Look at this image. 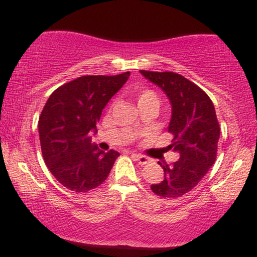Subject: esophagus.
I'll use <instances>...</instances> for the list:
<instances>
[{"mask_svg": "<svg viewBox=\"0 0 257 257\" xmlns=\"http://www.w3.org/2000/svg\"><path fill=\"white\" fill-rule=\"evenodd\" d=\"M133 158H134L137 162H139V164H141V166H144V164H147L150 161H151V159H150L149 157H146V156L137 155V153H134V155H133Z\"/></svg>", "mask_w": 257, "mask_h": 257, "instance_id": "esophagus-1", "label": "esophagus"}]
</instances>
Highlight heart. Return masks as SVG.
<instances>
[{
  "label": "heart",
  "instance_id": "b5f03b06",
  "mask_svg": "<svg viewBox=\"0 0 257 257\" xmlns=\"http://www.w3.org/2000/svg\"><path fill=\"white\" fill-rule=\"evenodd\" d=\"M137 99H138V104H144V102H149V101H158L157 95H156L152 90H149V89L138 91Z\"/></svg>",
  "mask_w": 257,
  "mask_h": 257
}]
</instances>
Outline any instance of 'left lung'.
Segmentation results:
<instances>
[{
  "label": "left lung",
  "instance_id": "obj_1",
  "mask_svg": "<svg viewBox=\"0 0 257 257\" xmlns=\"http://www.w3.org/2000/svg\"><path fill=\"white\" fill-rule=\"evenodd\" d=\"M140 73L163 90L172 106L168 132L174 139L169 149L180 158L170 166L158 162L164 178L151 185V190L161 197L175 198L196 187L215 163L220 139L216 112L210 98L184 76L145 70Z\"/></svg>",
  "mask_w": 257,
  "mask_h": 257
}]
</instances>
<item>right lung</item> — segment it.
Returning <instances> with one entry per match:
<instances>
[{
	"instance_id": "1",
	"label": "right lung",
	"mask_w": 257,
	"mask_h": 257,
	"mask_svg": "<svg viewBox=\"0 0 257 257\" xmlns=\"http://www.w3.org/2000/svg\"><path fill=\"white\" fill-rule=\"evenodd\" d=\"M117 76H82L52 93L38 120L43 159L64 187L88 192L110 174L117 151L104 152L91 143L101 112L128 81Z\"/></svg>"
}]
</instances>
